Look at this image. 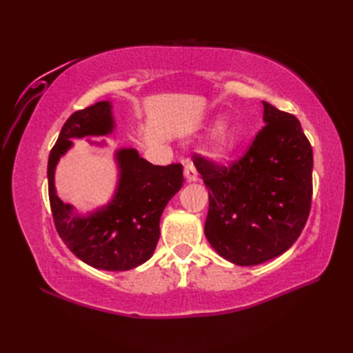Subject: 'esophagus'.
<instances>
[{"label":"esophagus","instance_id":"esophagus-1","mask_svg":"<svg viewBox=\"0 0 353 353\" xmlns=\"http://www.w3.org/2000/svg\"><path fill=\"white\" fill-rule=\"evenodd\" d=\"M184 176H185L188 183H194V181H197V178H199L197 176V169L191 162H188L184 168Z\"/></svg>","mask_w":353,"mask_h":353}]
</instances>
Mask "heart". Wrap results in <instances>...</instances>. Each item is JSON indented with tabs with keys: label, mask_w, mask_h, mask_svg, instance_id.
Segmentation results:
<instances>
[{
	"label": "heart",
	"mask_w": 353,
	"mask_h": 353,
	"mask_svg": "<svg viewBox=\"0 0 353 353\" xmlns=\"http://www.w3.org/2000/svg\"><path fill=\"white\" fill-rule=\"evenodd\" d=\"M215 131L209 138V150L213 156H227L237 150L243 143V131L236 125L223 123L221 117L212 121Z\"/></svg>",
	"instance_id": "obj_1"
}]
</instances>
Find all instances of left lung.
Listing matches in <instances>:
<instances>
[{"label": "left lung", "mask_w": 353, "mask_h": 353, "mask_svg": "<svg viewBox=\"0 0 353 353\" xmlns=\"http://www.w3.org/2000/svg\"><path fill=\"white\" fill-rule=\"evenodd\" d=\"M263 104L262 131L239 162L194 165L209 190L206 239L240 266L283 254L301 236L311 210L312 147L293 114Z\"/></svg>", "instance_id": "left-lung-1"}]
</instances>
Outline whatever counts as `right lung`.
<instances>
[{
	"instance_id": "right-lung-1",
	"label": "right lung",
	"mask_w": 353,
	"mask_h": 353,
	"mask_svg": "<svg viewBox=\"0 0 353 353\" xmlns=\"http://www.w3.org/2000/svg\"><path fill=\"white\" fill-rule=\"evenodd\" d=\"M114 128L110 101L95 103L69 117L48 157V196L59 236L77 258L97 270L128 271L153 256L160 216L183 187V165L156 166L135 148H119L114 152L119 172L112 199L85 215L57 196L54 184L56 168L73 147V138L109 135Z\"/></svg>"
}]
</instances>
